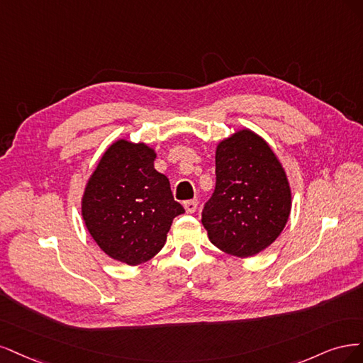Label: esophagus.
Wrapping results in <instances>:
<instances>
[{
    "mask_svg": "<svg viewBox=\"0 0 363 363\" xmlns=\"http://www.w3.org/2000/svg\"><path fill=\"white\" fill-rule=\"evenodd\" d=\"M197 205H199V201H197V199H191V201H185V202H184L185 211L189 213V214H194V213H196Z\"/></svg>",
    "mask_w": 363,
    "mask_h": 363,
    "instance_id": "esophagus-1",
    "label": "esophagus"
}]
</instances>
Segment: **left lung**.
Instances as JSON below:
<instances>
[{
    "instance_id": "8db88e82",
    "label": "left lung",
    "mask_w": 363,
    "mask_h": 363,
    "mask_svg": "<svg viewBox=\"0 0 363 363\" xmlns=\"http://www.w3.org/2000/svg\"><path fill=\"white\" fill-rule=\"evenodd\" d=\"M216 177V190L202 211L209 241L237 258L265 250L291 213L282 162L261 135L244 128L218 142Z\"/></svg>"
}]
</instances>
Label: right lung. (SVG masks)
<instances>
[{"label": "right lung", "instance_id": "obj_1", "mask_svg": "<svg viewBox=\"0 0 363 363\" xmlns=\"http://www.w3.org/2000/svg\"><path fill=\"white\" fill-rule=\"evenodd\" d=\"M157 152L146 143L116 140L86 182L81 216L99 249L111 259L140 265L166 244L184 208L167 177L155 170Z\"/></svg>", "mask_w": 363, "mask_h": 363}]
</instances>
